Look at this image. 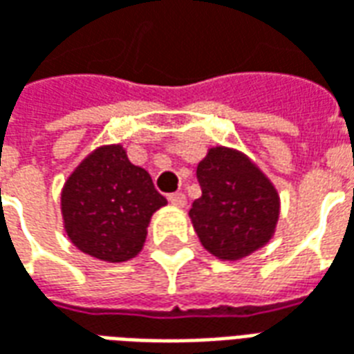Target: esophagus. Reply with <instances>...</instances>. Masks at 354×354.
Returning a JSON list of instances; mask_svg holds the SVG:
<instances>
[{
	"instance_id": "1",
	"label": "esophagus",
	"mask_w": 354,
	"mask_h": 354,
	"mask_svg": "<svg viewBox=\"0 0 354 354\" xmlns=\"http://www.w3.org/2000/svg\"><path fill=\"white\" fill-rule=\"evenodd\" d=\"M169 201L172 203V205H174V207H178V208H182V207H185V205H187V199H185V195H184V193H180V192L169 195Z\"/></svg>"
}]
</instances>
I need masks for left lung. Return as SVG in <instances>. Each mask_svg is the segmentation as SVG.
<instances>
[{"instance_id": "obj_1", "label": "left lung", "mask_w": 354, "mask_h": 354, "mask_svg": "<svg viewBox=\"0 0 354 354\" xmlns=\"http://www.w3.org/2000/svg\"><path fill=\"white\" fill-rule=\"evenodd\" d=\"M199 199L189 218L201 245L220 260H241L269 243L281 201L269 178L245 153L210 147L197 167Z\"/></svg>"}]
</instances>
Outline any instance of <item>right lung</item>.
Masks as SVG:
<instances>
[{
    "label": "right lung",
    "mask_w": 354,
    "mask_h": 354,
    "mask_svg": "<svg viewBox=\"0 0 354 354\" xmlns=\"http://www.w3.org/2000/svg\"><path fill=\"white\" fill-rule=\"evenodd\" d=\"M64 230L73 246L96 260L127 261L146 243L147 225L167 199L123 146H102L66 180L60 195Z\"/></svg>",
    "instance_id": "1"
}]
</instances>
